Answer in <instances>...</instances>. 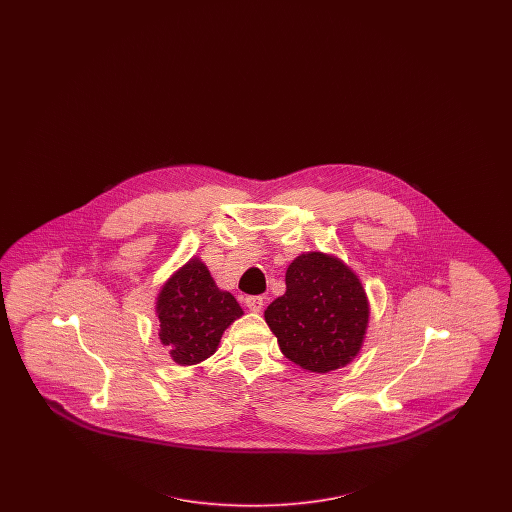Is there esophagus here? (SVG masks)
<instances>
[{"mask_svg":"<svg viewBox=\"0 0 512 512\" xmlns=\"http://www.w3.org/2000/svg\"><path fill=\"white\" fill-rule=\"evenodd\" d=\"M263 305H265V297H261V295H247L245 297V307L253 313H259L263 309Z\"/></svg>","mask_w":512,"mask_h":512,"instance_id":"1","label":"esophagus"}]
</instances>
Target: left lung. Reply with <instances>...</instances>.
I'll list each match as a JSON object with an SVG mask.
<instances>
[{
    "mask_svg": "<svg viewBox=\"0 0 512 512\" xmlns=\"http://www.w3.org/2000/svg\"><path fill=\"white\" fill-rule=\"evenodd\" d=\"M368 299L359 276L334 255L303 253L286 270V293L265 311L282 353L309 372L349 365L363 347Z\"/></svg>",
    "mask_w": 512,
    "mask_h": 512,
    "instance_id": "1",
    "label": "left lung"
}]
</instances>
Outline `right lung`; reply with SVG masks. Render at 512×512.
Masks as SVG:
<instances>
[{"mask_svg": "<svg viewBox=\"0 0 512 512\" xmlns=\"http://www.w3.org/2000/svg\"><path fill=\"white\" fill-rule=\"evenodd\" d=\"M159 340L176 365H197L209 359L224 330L242 317L236 297L217 288L209 268L197 257L178 268L157 297Z\"/></svg>", "mask_w": 512, "mask_h": 512, "instance_id": "add662e5", "label": "right lung"}]
</instances>
